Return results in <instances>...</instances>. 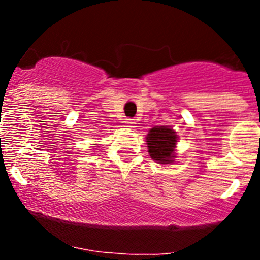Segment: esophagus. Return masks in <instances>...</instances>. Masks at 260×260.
Returning <instances> with one entry per match:
<instances>
[{"mask_svg": "<svg viewBox=\"0 0 260 260\" xmlns=\"http://www.w3.org/2000/svg\"><path fill=\"white\" fill-rule=\"evenodd\" d=\"M126 126H127V127H135V125H137V122H135L134 119H132V118H128V119H126Z\"/></svg>", "mask_w": 260, "mask_h": 260, "instance_id": "esophagus-1", "label": "esophagus"}]
</instances>
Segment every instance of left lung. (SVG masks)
<instances>
[{"label":"left lung","instance_id":"8db88e82","mask_svg":"<svg viewBox=\"0 0 260 260\" xmlns=\"http://www.w3.org/2000/svg\"><path fill=\"white\" fill-rule=\"evenodd\" d=\"M148 153L158 164H172L176 157L177 137L173 128L168 126H155L146 137Z\"/></svg>","mask_w":260,"mask_h":260}]
</instances>
